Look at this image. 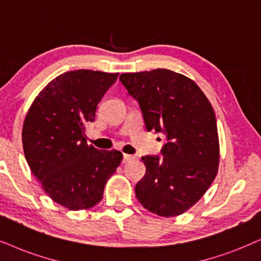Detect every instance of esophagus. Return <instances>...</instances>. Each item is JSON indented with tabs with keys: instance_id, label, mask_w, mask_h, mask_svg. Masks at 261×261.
I'll use <instances>...</instances> for the list:
<instances>
[{
	"instance_id": "obj_1",
	"label": "esophagus",
	"mask_w": 261,
	"mask_h": 261,
	"mask_svg": "<svg viewBox=\"0 0 261 261\" xmlns=\"http://www.w3.org/2000/svg\"><path fill=\"white\" fill-rule=\"evenodd\" d=\"M135 158L133 155H128V154H123V163H127V161L134 160Z\"/></svg>"
}]
</instances>
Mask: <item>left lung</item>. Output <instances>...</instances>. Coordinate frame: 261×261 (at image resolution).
<instances>
[{"instance_id":"obj_1","label":"left lung","mask_w":261,"mask_h":261,"mask_svg":"<svg viewBox=\"0 0 261 261\" xmlns=\"http://www.w3.org/2000/svg\"><path fill=\"white\" fill-rule=\"evenodd\" d=\"M119 79L140 105L147 131L166 137L163 156H142L146 174L135 188L136 197L158 216H179L203 196L218 172L212 105L195 82L165 68L123 73Z\"/></svg>"}]
</instances>
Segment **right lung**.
Listing matches in <instances>:
<instances>
[{
	"mask_svg": "<svg viewBox=\"0 0 261 261\" xmlns=\"http://www.w3.org/2000/svg\"><path fill=\"white\" fill-rule=\"evenodd\" d=\"M118 73L77 70L62 73L32 102L22 126V148L31 172L55 202L72 211L98 203L123 159L118 150L88 146L85 124Z\"/></svg>",
	"mask_w": 261,
	"mask_h": 261,
	"instance_id": "add662e5",
	"label": "right lung"
}]
</instances>
